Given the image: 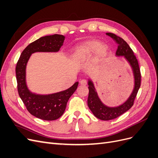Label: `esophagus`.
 Masks as SVG:
<instances>
[{"instance_id": "1", "label": "esophagus", "mask_w": 158, "mask_h": 158, "mask_svg": "<svg viewBox=\"0 0 158 158\" xmlns=\"http://www.w3.org/2000/svg\"><path fill=\"white\" fill-rule=\"evenodd\" d=\"M80 84H82V85H86L87 84V81H86V80L82 79V80H81L80 81Z\"/></svg>"}]
</instances>
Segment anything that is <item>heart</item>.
<instances>
[{
	"label": "heart",
	"mask_w": 158,
	"mask_h": 158,
	"mask_svg": "<svg viewBox=\"0 0 158 158\" xmlns=\"http://www.w3.org/2000/svg\"><path fill=\"white\" fill-rule=\"evenodd\" d=\"M108 46L101 44L97 40H90L76 46L73 52L74 58L76 60H85L92 56L95 52V58L103 59L107 54Z\"/></svg>",
	"instance_id": "obj_1"
}]
</instances>
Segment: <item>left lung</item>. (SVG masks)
Segmentation results:
<instances>
[{
  "instance_id": "left-lung-1",
  "label": "left lung",
  "mask_w": 158,
  "mask_h": 158,
  "mask_svg": "<svg viewBox=\"0 0 158 158\" xmlns=\"http://www.w3.org/2000/svg\"><path fill=\"white\" fill-rule=\"evenodd\" d=\"M106 35L111 37L118 44V48L116 51V55L118 56H123L128 62L132 67L134 78H135V87L132 92L127 101L117 107H108L104 105L95 91L94 83L92 80H88L89 95L88 98V106L98 118L103 121H109L125 113L130 109L134 104L138 91L140 87L141 74L139 64L136 56L127 43L121 37L112 33H107Z\"/></svg>"
}]
</instances>
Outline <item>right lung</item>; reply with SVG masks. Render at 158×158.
<instances>
[{"instance_id":"add662e5","label":"right lung","mask_w":158,"mask_h":158,"mask_svg":"<svg viewBox=\"0 0 158 158\" xmlns=\"http://www.w3.org/2000/svg\"><path fill=\"white\" fill-rule=\"evenodd\" d=\"M65 37L55 34L40 37L28 45L19 58L16 67L17 88L26 109L32 115L45 121H54L64 113L69 98L77 89L78 82H75L69 89L48 95L31 92L26 80V65L32 53L35 52H57L63 45Z\"/></svg>"}]
</instances>
